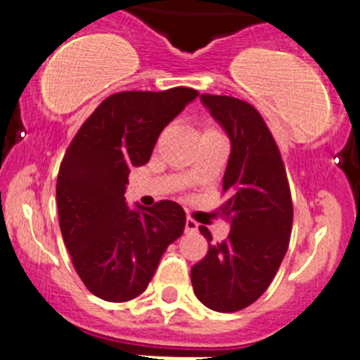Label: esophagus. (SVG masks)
I'll return each mask as SVG.
<instances>
[{"instance_id": "obj_1", "label": "esophagus", "mask_w": 360, "mask_h": 360, "mask_svg": "<svg viewBox=\"0 0 360 360\" xmlns=\"http://www.w3.org/2000/svg\"><path fill=\"white\" fill-rule=\"evenodd\" d=\"M184 230H186L188 233H191V231H198V223H197V221L191 219V217H186V224H184Z\"/></svg>"}]
</instances>
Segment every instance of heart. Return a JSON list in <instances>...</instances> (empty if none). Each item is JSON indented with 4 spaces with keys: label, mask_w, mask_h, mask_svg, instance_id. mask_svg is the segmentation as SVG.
I'll return each instance as SVG.
<instances>
[{
    "label": "heart",
    "mask_w": 360,
    "mask_h": 360,
    "mask_svg": "<svg viewBox=\"0 0 360 360\" xmlns=\"http://www.w3.org/2000/svg\"><path fill=\"white\" fill-rule=\"evenodd\" d=\"M212 130H216V129H210L209 127V129H205V132H212Z\"/></svg>",
    "instance_id": "1"
}]
</instances>
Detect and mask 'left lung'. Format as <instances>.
<instances>
[{
  "label": "left lung",
  "mask_w": 360,
  "mask_h": 360,
  "mask_svg": "<svg viewBox=\"0 0 360 360\" xmlns=\"http://www.w3.org/2000/svg\"><path fill=\"white\" fill-rule=\"evenodd\" d=\"M203 106L226 130L231 153L223 177L228 200L219 207L230 235L209 244L191 268V284L207 308L231 314L268 289L289 248L292 200L277 143L263 116L245 101L202 94ZM207 242L212 235L198 228Z\"/></svg>",
  "instance_id": "1"
}]
</instances>
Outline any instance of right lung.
Listing matches in <instances>:
<instances>
[{
  "instance_id": "obj_1",
  "label": "right lung",
  "mask_w": 360,
  "mask_h": 360,
  "mask_svg": "<svg viewBox=\"0 0 360 360\" xmlns=\"http://www.w3.org/2000/svg\"><path fill=\"white\" fill-rule=\"evenodd\" d=\"M188 86L106 97L79 127L57 177V207L72 266L90 292L123 303L144 292L160 257L183 235L179 203L129 209L132 167L148 163L162 130L197 99Z\"/></svg>"
}]
</instances>
